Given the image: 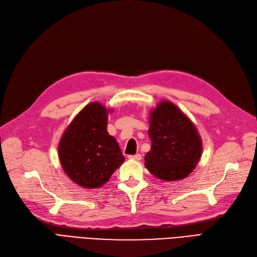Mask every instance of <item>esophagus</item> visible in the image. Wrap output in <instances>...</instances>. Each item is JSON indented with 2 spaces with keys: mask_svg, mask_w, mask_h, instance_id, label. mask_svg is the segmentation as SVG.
I'll return each instance as SVG.
<instances>
[{
  "mask_svg": "<svg viewBox=\"0 0 257 257\" xmlns=\"http://www.w3.org/2000/svg\"><path fill=\"white\" fill-rule=\"evenodd\" d=\"M130 159H133V161H140L141 155L140 154H135V155H128Z\"/></svg>",
  "mask_w": 257,
  "mask_h": 257,
  "instance_id": "obj_1",
  "label": "esophagus"
}]
</instances>
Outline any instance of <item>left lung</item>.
<instances>
[{
    "label": "left lung",
    "mask_w": 257,
    "mask_h": 257,
    "mask_svg": "<svg viewBox=\"0 0 257 257\" xmlns=\"http://www.w3.org/2000/svg\"><path fill=\"white\" fill-rule=\"evenodd\" d=\"M151 150L145 156L147 169L167 182L183 180L194 170L202 155V140L190 119L169 101L150 112Z\"/></svg>",
    "instance_id": "obj_1"
}]
</instances>
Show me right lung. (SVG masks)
Masks as SVG:
<instances>
[{"label": "right lung", "instance_id": "right-lung-1", "mask_svg": "<svg viewBox=\"0 0 257 257\" xmlns=\"http://www.w3.org/2000/svg\"><path fill=\"white\" fill-rule=\"evenodd\" d=\"M109 111L98 102L88 104L60 138L58 156L63 169L84 188H100L124 162L117 140L107 132Z\"/></svg>", "mask_w": 257, "mask_h": 257}]
</instances>
